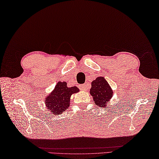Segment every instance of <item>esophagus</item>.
Returning <instances> with one entry per match:
<instances>
[{"mask_svg":"<svg viewBox=\"0 0 159 159\" xmlns=\"http://www.w3.org/2000/svg\"><path fill=\"white\" fill-rule=\"evenodd\" d=\"M80 89L81 90H87L86 84H82V85H80Z\"/></svg>","mask_w":159,"mask_h":159,"instance_id":"obj_1","label":"esophagus"}]
</instances>
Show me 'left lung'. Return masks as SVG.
<instances>
[{
    "label": "left lung",
    "mask_w": 159,
    "mask_h": 159,
    "mask_svg": "<svg viewBox=\"0 0 159 159\" xmlns=\"http://www.w3.org/2000/svg\"><path fill=\"white\" fill-rule=\"evenodd\" d=\"M90 94L94 102L100 107H106V103L112 98L113 92L104 77H98L92 82Z\"/></svg>",
    "instance_id": "left-lung-1"
}]
</instances>
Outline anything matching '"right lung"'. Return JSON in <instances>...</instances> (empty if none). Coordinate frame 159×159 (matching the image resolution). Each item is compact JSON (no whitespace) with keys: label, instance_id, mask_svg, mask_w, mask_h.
Wrapping results in <instances>:
<instances>
[{"label":"right lung","instance_id":"obj_1","mask_svg":"<svg viewBox=\"0 0 159 159\" xmlns=\"http://www.w3.org/2000/svg\"><path fill=\"white\" fill-rule=\"evenodd\" d=\"M78 91L77 87L72 86L69 88L67 86L66 82H58L53 92L45 100L47 108L55 115L61 114L70 106V95Z\"/></svg>","mask_w":159,"mask_h":159}]
</instances>
